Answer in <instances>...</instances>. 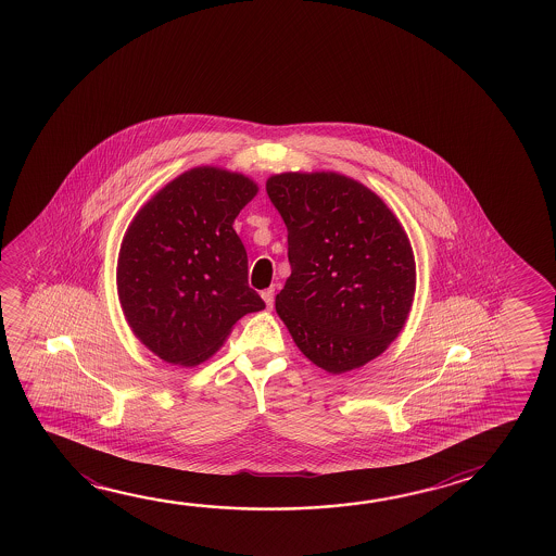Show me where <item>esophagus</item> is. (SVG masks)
Instances as JSON below:
<instances>
[{
  "instance_id": "34e87169",
  "label": "esophagus",
  "mask_w": 556,
  "mask_h": 556,
  "mask_svg": "<svg viewBox=\"0 0 556 556\" xmlns=\"http://www.w3.org/2000/svg\"><path fill=\"white\" fill-rule=\"evenodd\" d=\"M262 299H264L265 304H267V308H274V302H275L274 287H271V289H265V291L262 292Z\"/></svg>"
}]
</instances>
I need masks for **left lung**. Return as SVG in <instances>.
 <instances>
[{
    "mask_svg": "<svg viewBox=\"0 0 556 556\" xmlns=\"http://www.w3.org/2000/svg\"><path fill=\"white\" fill-rule=\"evenodd\" d=\"M265 190L289 232L291 277L275 309L296 346L329 374L382 355L407 321L417 282L397 217L343 174H275Z\"/></svg>",
    "mask_w": 556,
    "mask_h": 556,
    "instance_id": "left-lung-1",
    "label": "left lung"
}]
</instances>
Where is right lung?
Returning <instances> with one entry per match:
<instances>
[{
    "mask_svg": "<svg viewBox=\"0 0 556 556\" xmlns=\"http://www.w3.org/2000/svg\"><path fill=\"white\" fill-rule=\"evenodd\" d=\"M255 193L244 174L198 166L156 191L126 230L119 304L137 339L166 363L200 365L238 319L265 308L232 228Z\"/></svg>",
    "mask_w": 556,
    "mask_h": 556,
    "instance_id": "right-lung-1",
    "label": "right lung"
}]
</instances>
